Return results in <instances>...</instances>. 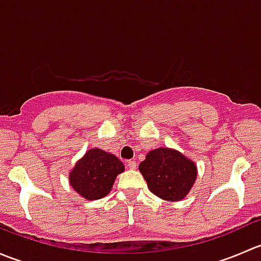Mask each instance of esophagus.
Masks as SVG:
<instances>
[{
  "mask_svg": "<svg viewBox=\"0 0 261 261\" xmlns=\"http://www.w3.org/2000/svg\"><path fill=\"white\" fill-rule=\"evenodd\" d=\"M127 167L130 168V169H136V162L135 160H128L127 162Z\"/></svg>",
  "mask_w": 261,
  "mask_h": 261,
  "instance_id": "34e87169",
  "label": "esophagus"
}]
</instances>
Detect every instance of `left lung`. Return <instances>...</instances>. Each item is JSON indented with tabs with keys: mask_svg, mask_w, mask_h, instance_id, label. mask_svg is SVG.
Here are the masks:
<instances>
[{
	"mask_svg": "<svg viewBox=\"0 0 261 261\" xmlns=\"http://www.w3.org/2000/svg\"><path fill=\"white\" fill-rule=\"evenodd\" d=\"M139 170L150 191L169 202L183 199L197 178V165L181 152L169 147H158L147 152Z\"/></svg>",
	"mask_w": 261,
	"mask_h": 261,
	"instance_id": "obj_1",
	"label": "left lung"
}]
</instances>
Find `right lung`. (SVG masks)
<instances>
[{
	"mask_svg": "<svg viewBox=\"0 0 261 261\" xmlns=\"http://www.w3.org/2000/svg\"><path fill=\"white\" fill-rule=\"evenodd\" d=\"M123 170L125 165L114 154L89 149L69 173V183L83 198L94 201L111 192L116 177Z\"/></svg>",
	"mask_w": 261,
	"mask_h": 261,
	"instance_id": "obj_1",
	"label": "right lung"
}]
</instances>
